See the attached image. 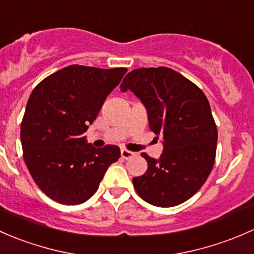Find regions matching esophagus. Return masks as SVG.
Listing matches in <instances>:
<instances>
[{
  "label": "esophagus",
  "instance_id": "esophagus-1",
  "mask_svg": "<svg viewBox=\"0 0 254 254\" xmlns=\"http://www.w3.org/2000/svg\"><path fill=\"white\" fill-rule=\"evenodd\" d=\"M135 154L133 153V151H129V150H127V149H122L121 150V156L124 159H130V158H133V156H134Z\"/></svg>",
  "mask_w": 254,
  "mask_h": 254
}]
</instances>
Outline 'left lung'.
Here are the masks:
<instances>
[{
    "mask_svg": "<svg viewBox=\"0 0 254 254\" xmlns=\"http://www.w3.org/2000/svg\"><path fill=\"white\" fill-rule=\"evenodd\" d=\"M144 105L149 128L163 137V153L148 163L144 175L133 179L140 198L161 208L179 205L204 185L215 161L218 129L202 90L176 70L133 69L121 84Z\"/></svg>",
    "mask_w": 254,
    "mask_h": 254,
    "instance_id": "left-lung-1",
    "label": "left lung"
}]
</instances>
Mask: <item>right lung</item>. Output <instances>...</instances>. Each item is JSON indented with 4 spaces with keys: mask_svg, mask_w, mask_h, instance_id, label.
Listing matches in <instances>:
<instances>
[{
    "mask_svg": "<svg viewBox=\"0 0 254 254\" xmlns=\"http://www.w3.org/2000/svg\"><path fill=\"white\" fill-rule=\"evenodd\" d=\"M126 72L70 64L31 91L20 127L23 156L35 184L55 202H87L121 156L119 146L95 148L82 134Z\"/></svg>",
    "mask_w": 254,
    "mask_h": 254,
    "instance_id": "obj_1",
    "label": "right lung"
}]
</instances>
